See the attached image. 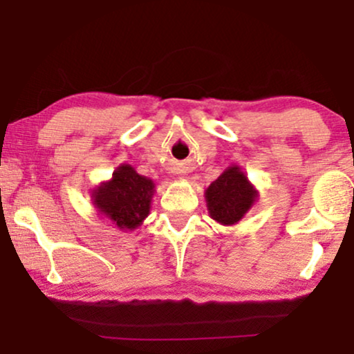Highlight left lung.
<instances>
[{
  "label": "left lung",
  "mask_w": 354,
  "mask_h": 354,
  "mask_svg": "<svg viewBox=\"0 0 354 354\" xmlns=\"http://www.w3.org/2000/svg\"><path fill=\"white\" fill-rule=\"evenodd\" d=\"M209 216L221 225H234L250 211L258 191L239 166H230L208 186L205 193Z\"/></svg>",
  "instance_id": "left-lung-1"
}]
</instances>
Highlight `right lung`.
<instances>
[{
	"label": "right lung",
	"mask_w": 354,
	"mask_h": 354,
	"mask_svg": "<svg viewBox=\"0 0 354 354\" xmlns=\"http://www.w3.org/2000/svg\"><path fill=\"white\" fill-rule=\"evenodd\" d=\"M154 183L129 165L118 166L113 178L93 189V205L120 230H135L151 208Z\"/></svg>",
	"instance_id": "1"
}]
</instances>
